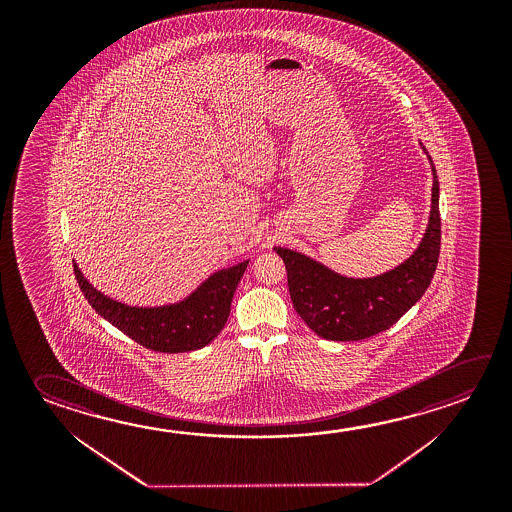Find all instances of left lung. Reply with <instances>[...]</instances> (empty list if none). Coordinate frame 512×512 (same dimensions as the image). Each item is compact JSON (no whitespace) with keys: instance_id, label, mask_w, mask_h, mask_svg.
Here are the masks:
<instances>
[{"instance_id":"left-lung-1","label":"left lung","mask_w":512,"mask_h":512,"mask_svg":"<svg viewBox=\"0 0 512 512\" xmlns=\"http://www.w3.org/2000/svg\"><path fill=\"white\" fill-rule=\"evenodd\" d=\"M427 153L434 184L427 230L418 248L400 266L369 278H348L318 260L289 248H273L284 260L294 309L319 337L361 341L393 327L425 294L436 273L441 250L439 182Z\"/></svg>"}]
</instances>
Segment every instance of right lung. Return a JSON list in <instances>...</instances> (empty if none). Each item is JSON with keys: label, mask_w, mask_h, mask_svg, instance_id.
<instances>
[{"label": "right lung", "mask_w": 512, "mask_h": 512, "mask_svg": "<svg viewBox=\"0 0 512 512\" xmlns=\"http://www.w3.org/2000/svg\"><path fill=\"white\" fill-rule=\"evenodd\" d=\"M250 260L212 273L182 302L162 307H132L112 300L82 275L75 260L76 282L85 300L101 318L107 319L135 343L153 352L182 353L207 346L225 327L230 303Z\"/></svg>", "instance_id": "right-lung-1"}]
</instances>
